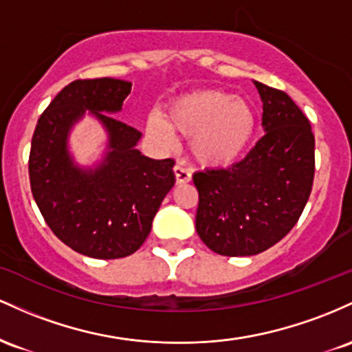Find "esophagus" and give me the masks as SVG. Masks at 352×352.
<instances>
[{
    "mask_svg": "<svg viewBox=\"0 0 352 352\" xmlns=\"http://www.w3.org/2000/svg\"><path fill=\"white\" fill-rule=\"evenodd\" d=\"M175 176H176L177 184H184V183H189V181H191V171L181 164L175 166Z\"/></svg>",
    "mask_w": 352,
    "mask_h": 352,
    "instance_id": "1",
    "label": "esophagus"
}]
</instances>
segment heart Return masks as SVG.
I'll list each match as a JSON object with an SVG mask.
<instances>
[{"instance_id": "b5f03b06", "label": "heart", "mask_w": 352, "mask_h": 352, "mask_svg": "<svg viewBox=\"0 0 352 352\" xmlns=\"http://www.w3.org/2000/svg\"><path fill=\"white\" fill-rule=\"evenodd\" d=\"M256 113L246 100L223 89H204L176 98L166 111L148 118V133L173 143V131L192 140V155L209 168H224L248 151L256 134Z\"/></svg>"}]
</instances>
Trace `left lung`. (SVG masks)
Returning <instances> with one entry per match:
<instances>
[{"label": "left lung", "instance_id": "left-lung-1", "mask_svg": "<svg viewBox=\"0 0 352 352\" xmlns=\"http://www.w3.org/2000/svg\"><path fill=\"white\" fill-rule=\"evenodd\" d=\"M266 134L231 168L195 173L196 231L221 256H254L298 223L314 179L309 120L281 89L254 81Z\"/></svg>", "mask_w": 352, "mask_h": 352}]
</instances>
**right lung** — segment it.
Segmentation results:
<instances>
[{"instance_id":"1","label":"right lung","mask_w":352,"mask_h":352,"mask_svg":"<svg viewBox=\"0 0 352 352\" xmlns=\"http://www.w3.org/2000/svg\"><path fill=\"white\" fill-rule=\"evenodd\" d=\"M131 82L113 78L76 80L39 116L30 151L31 192L59 241L80 254L118 259L141 248L169 189L175 161L151 160L136 149L141 133L113 114ZM89 109L109 133V153L94 170L72 163L67 133Z\"/></svg>"}]
</instances>
